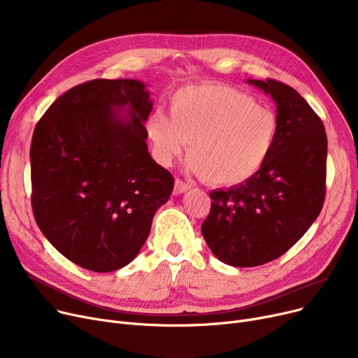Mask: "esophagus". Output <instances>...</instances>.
Returning a JSON list of instances; mask_svg holds the SVG:
<instances>
[{
  "label": "esophagus",
  "instance_id": "34e87169",
  "mask_svg": "<svg viewBox=\"0 0 358 358\" xmlns=\"http://www.w3.org/2000/svg\"><path fill=\"white\" fill-rule=\"evenodd\" d=\"M187 190H190V185L182 182L181 180H176V185H174V194L180 196L182 193H185Z\"/></svg>",
  "mask_w": 358,
  "mask_h": 358
}]
</instances>
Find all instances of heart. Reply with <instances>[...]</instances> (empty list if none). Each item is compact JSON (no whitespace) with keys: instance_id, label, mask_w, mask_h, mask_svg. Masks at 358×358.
Segmentation results:
<instances>
[{"instance_id":"heart-1","label":"heart","mask_w":358,"mask_h":358,"mask_svg":"<svg viewBox=\"0 0 358 358\" xmlns=\"http://www.w3.org/2000/svg\"><path fill=\"white\" fill-rule=\"evenodd\" d=\"M169 111L171 116L155 108L145 120L155 159L171 165L190 142L187 169L216 187H234L255 177L278 134L271 110L224 84L182 87L169 100Z\"/></svg>"}]
</instances>
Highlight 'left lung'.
Wrapping results in <instances>:
<instances>
[{"label":"left lung","instance_id":"obj_1","mask_svg":"<svg viewBox=\"0 0 358 358\" xmlns=\"http://www.w3.org/2000/svg\"><path fill=\"white\" fill-rule=\"evenodd\" d=\"M277 107L278 134L258 174L210 192L201 235L216 258L234 267L266 264L290 250L321 213L328 141L322 120L292 87L248 80Z\"/></svg>","mask_w":358,"mask_h":358}]
</instances>
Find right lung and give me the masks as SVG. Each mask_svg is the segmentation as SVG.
<instances>
[{"instance_id": "add662e5", "label": "right lung", "mask_w": 358, "mask_h": 358, "mask_svg": "<svg viewBox=\"0 0 358 358\" xmlns=\"http://www.w3.org/2000/svg\"><path fill=\"white\" fill-rule=\"evenodd\" d=\"M152 106L139 80H92L62 94L33 131L36 223L83 268L127 266L171 196L174 178L146 145L143 123Z\"/></svg>"}]
</instances>
